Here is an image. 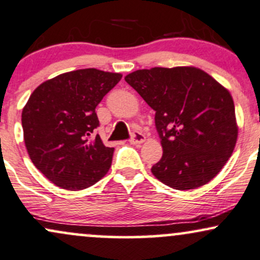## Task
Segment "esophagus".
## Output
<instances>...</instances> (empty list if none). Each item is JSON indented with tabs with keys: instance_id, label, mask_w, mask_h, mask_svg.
Returning a JSON list of instances; mask_svg holds the SVG:
<instances>
[{
	"instance_id": "1",
	"label": "esophagus",
	"mask_w": 260,
	"mask_h": 260,
	"mask_svg": "<svg viewBox=\"0 0 260 260\" xmlns=\"http://www.w3.org/2000/svg\"><path fill=\"white\" fill-rule=\"evenodd\" d=\"M132 144H142L145 142V136L140 132H134L132 134V138L129 140Z\"/></svg>"
}]
</instances>
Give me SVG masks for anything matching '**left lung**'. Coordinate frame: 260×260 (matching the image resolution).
Masks as SVG:
<instances>
[{"instance_id": "1", "label": "left lung", "mask_w": 260, "mask_h": 260, "mask_svg": "<svg viewBox=\"0 0 260 260\" xmlns=\"http://www.w3.org/2000/svg\"><path fill=\"white\" fill-rule=\"evenodd\" d=\"M124 80L156 111L164 155L152 166V174L176 190L209 183L237 142L229 89L195 67L143 69Z\"/></svg>"}]
</instances>
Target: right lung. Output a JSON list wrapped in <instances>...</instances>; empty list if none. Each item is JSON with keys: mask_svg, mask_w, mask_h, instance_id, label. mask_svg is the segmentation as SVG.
<instances>
[{"mask_svg": "<svg viewBox=\"0 0 260 260\" xmlns=\"http://www.w3.org/2000/svg\"><path fill=\"white\" fill-rule=\"evenodd\" d=\"M122 75L81 69L58 75L31 93L21 112L24 142L31 161L53 184L77 191L108 173L114 148L96 134L95 108Z\"/></svg>", "mask_w": 260, "mask_h": 260, "instance_id": "1", "label": "right lung"}]
</instances>
